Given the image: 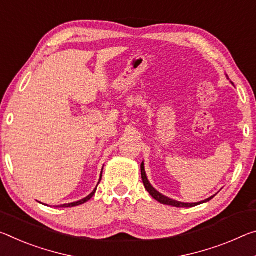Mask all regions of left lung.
<instances>
[{"instance_id": "1", "label": "left lung", "mask_w": 256, "mask_h": 256, "mask_svg": "<svg viewBox=\"0 0 256 256\" xmlns=\"http://www.w3.org/2000/svg\"><path fill=\"white\" fill-rule=\"evenodd\" d=\"M141 178H142V182H144V188L147 189V192L150 194V196H152V198H155V200L157 202H160V204L171 205V206H174V208H194V206H197V205H200V204H202V202H206L210 200L214 196H216V194H214V196L208 198V200L198 202H181L171 200V198L166 197V196H164V194H162L160 192H158L157 190L154 188L152 184H150L148 178H147V176H146L144 162H142V163H141Z\"/></svg>"}]
</instances>
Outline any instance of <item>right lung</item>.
<instances>
[{
  "mask_svg": "<svg viewBox=\"0 0 256 256\" xmlns=\"http://www.w3.org/2000/svg\"><path fill=\"white\" fill-rule=\"evenodd\" d=\"M101 176H102V171H101V176H100V180H99V182H98V184H100V181H101ZM96 188L93 190V192L88 194V196H86L85 198H83V200H78V202H70V204H64V205H60V208H74V206H78V205H82V204H84V202H86L88 200H90L91 198L93 197V194H96ZM56 208H59V206H56Z\"/></svg>",
  "mask_w": 256,
  "mask_h": 256,
  "instance_id": "obj_1",
  "label": "right lung"
}]
</instances>
